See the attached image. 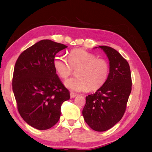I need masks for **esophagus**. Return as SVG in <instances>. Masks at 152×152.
<instances>
[{
  "mask_svg": "<svg viewBox=\"0 0 152 152\" xmlns=\"http://www.w3.org/2000/svg\"><path fill=\"white\" fill-rule=\"evenodd\" d=\"M77 95L73 93H70V97H71V98H74Z\"/></svg>",
  "mask_w": 152,
  "mask_h": 152,
  "instance_id": "esophagus-1",
  "label": "esophagus"
}]
</instances>
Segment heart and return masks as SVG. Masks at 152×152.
<instances>
[{"label": "heart", "instance_id": "b5f03b06", "mask_svg": "<svg viewBox=\"0 0 152 152\" xmlns=\"http://www.w3.org/2000/svg\"><path fill=\"white\" fill-rule=\"evenodd\" d=\"M54 68L61 79L66 80L76 71V78L67 80L65 85L75 93L100 89L107 81L109 65L103 59L83 49L73 50L65 56H58L54 61Z\"/></svg>", "mask_w": 152, "mask_h": 152}]
</instances>
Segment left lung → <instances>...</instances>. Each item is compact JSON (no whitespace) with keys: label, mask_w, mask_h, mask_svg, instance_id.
<instances>
[{"label":"left lung","mask_w":152,"mask_h":152,"mask_svg":"<svg viewBox=\"0 0 152 152\" xmlns=\"http://www.w3.org/2000/svg\"><path fill=\"white\" fill-rule=\"evenodd\" d=\"M109 60V74L105 84L96 93L86 96L82 110L86 122L96 131L110 129L121 120L132 87L128 62L115 49L101 45Z\"/></svg>","instance_id":"8db88e82"}]
</instances>
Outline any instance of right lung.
<instances>
[{"instance_id": "1", "label": "right lung", "mask_w": 152, "mask_h": 152, "mask_svg": "<svg viewBox=\"0 0 152 152\" xmlns=\"http://www.w3.org/2000/svg\"><path fill=\"white\" fill-rule=\"evenodd\" d=\"M66 48L50 40H40L24 50L16 62L12 91L18 112L37 129L54 126L60 117L62 103L70 98L54 66L55 55Z\"/></svg>"}]
</instances>
